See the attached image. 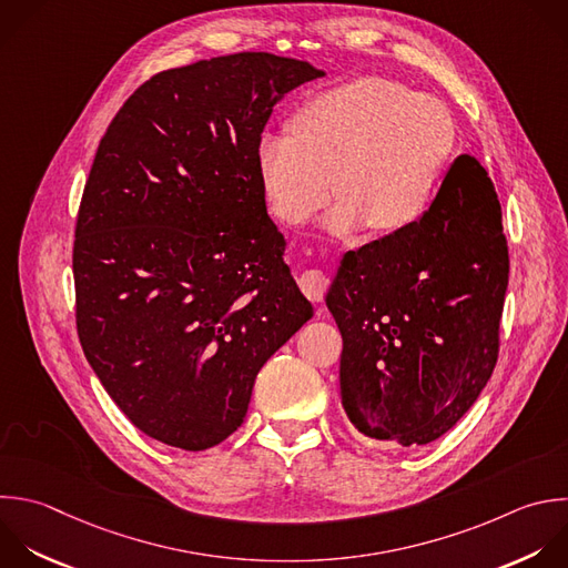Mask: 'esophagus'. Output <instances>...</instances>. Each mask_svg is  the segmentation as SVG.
I'll use <instances>...</instances> for the list:
<instances>
[{
    "label": "esophagus",
    "mask_w": 568,
    "mask_h": 568,
    "mask_svg": "<svg viewBox=\"0 0 568 568\" xmlns=\"http://www.w3.org/2000/svg\"><path fill=\"white\" fill-rule=\"evenodd\" d=\"M326 284H328L326 275L322 271H317V268H308V271H304L300 275V288L313 302H322V297L326 293Z\"/></svg>",
    "instance_id": "1"
}]
</instances>
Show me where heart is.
<instances>
[{
  "label": "heart",
  "mask_w": 568,
  "mask_h": 568,
  "mask_svg": "<svg viewBox=\"0 0 568 568\" xmlns=\"http://www.w3.org/2000/svg\"><path fill=\"white\" fill-rule=\"evenodd\" d=\"M455 153L444 104L384 78H359L311 98L288 133L257 144L262 186L277 217L306 224L337 193L326 229L402 233L426 217Z\"/></svg>",
  "instance_id": "heart-1"
}]
</instances>
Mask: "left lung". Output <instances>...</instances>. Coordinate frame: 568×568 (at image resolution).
Wrapping results in <instances>:
<instances>
[{
    "label": "left lung",
    "mask_w": 568,
    "mask_h": 568,
    "mask_svg": "<svg viewBox=\"0 0 568 568\" xmlns=\"http://www.w3.org/2000/svg\"><path fill=\"white\" fill-rule=\"evenodd\" d=\"M506 286L495 186L459 155L426 217L348 251L328 288L351 424L402 446L450 430L495 368Z\"/></svg>",
    "instance_id": "8db88e82"
}]
</instances>
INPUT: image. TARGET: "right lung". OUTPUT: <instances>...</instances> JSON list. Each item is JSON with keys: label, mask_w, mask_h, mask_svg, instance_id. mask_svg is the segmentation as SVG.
<instances>
[{"label": "right lung", "mask_w": 568, "mask_h": 568, "mask_svg": "<svg viewBox=\"0 0 568 568\" xmlns=\"http://www.w3.org/2000/svg\"><path fill=\"white\" fill-rule=\"evenodd\" d=\"M322 75L271 53L171 69L100 142L75 226L78 333L111 399L158 442H224L260 368L313 317L266 213L257 144L275 104Z\"/></svg>", "instance_id": "add662e5"}]
</instances>
